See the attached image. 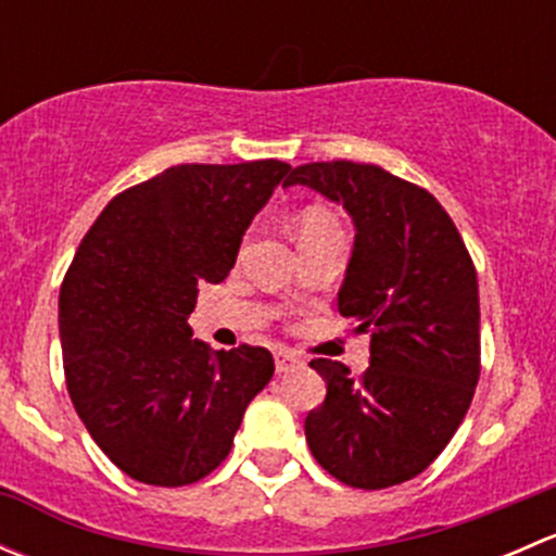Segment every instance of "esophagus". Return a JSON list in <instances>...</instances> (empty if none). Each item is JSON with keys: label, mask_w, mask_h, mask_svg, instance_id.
<instances>
[{"label": "esophagus", "mask_w": 556, "mask_h": 556, "mask_svg": "<svg viewBox=\"0 0 556 556\" xmlns=\"http://www.w3.org/2000/svg\"><path fill=\"white\" fill-rule=\"evenodd\" d=\"M274 366H277V374L282 377V374H290V371H295V368H301L304 363H301V357L295 355V352L274 350Z\"/></svg>", "instance_id": "34e87169"}]
</instances>
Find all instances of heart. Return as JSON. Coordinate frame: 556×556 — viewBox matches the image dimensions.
<instances>
[{"instance_id":"b5f03b06","label":"heart","mask_w":556,"mask_h":556,"mask_svg":"<svg viewBox=\"0 0 556 556\" xmlns=\"http://www.w3.org/2000/svg\"><path fill=\"white\" fill-rule=\"evenodd\" d=\"M295 231H299V239H306L317 237V233L341 231V228L333 212H328L325 206H306V210H301V215L295 217Z\"/></svg>"}]
</instances>
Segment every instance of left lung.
<instances>
[{"label":"left lung","mask_w":556,"mask_h":556,"mask_svg":"<svg viewBox=\"0 0 556 556\" xmlns=\"http://www.w3.org/2000/svg\"><path fill=\"white\" fill-rule=\"evenodd\" d=\"M350 212L355 247L341 317L371 333L361 379L344 363L309 366L328 384L306 417V444L333 479L384 490L422 473L450 444L479 382V282L444 206L374 164L323 161L285 179Z\"/></svg>","instance_id":"left-lung-1"}]
</instances>
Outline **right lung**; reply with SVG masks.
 I'll list each match as a JSON object with an SVG mask.
<instances>
[{
    "instance_id": "add662e5",
    "label": "right lung",
    "mask_w": 556,
    "mask_h": 556,
    "mask_svg": "<svg viewBox=\"0 0 556 556\" xmlns=\"http://www.w3.org/2000/svg\"><path fill=\"white\" fill-rule=\"evenodd\" d=\"M290 164H179L117 193L83 237L59 295L66 390L123 473L155 486L210 476L274 377L263 346L210 350L188 317L223 282Z\"/></svg>"
}]
</instances>
